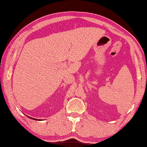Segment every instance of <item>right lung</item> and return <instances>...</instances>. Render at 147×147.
<instances>
[{
  "label": "right lung",
  "mask_w": 147,
  "mask_h": 147,
  "mask_svg": "<svg viewBox=\"0 0 147 147\" xmlns=\"http://www.w3.org/2000/svg\"><path fill=\"white\" fill-rule=\"evenodd\" d=\"M29 118H30V119H34V120H36V121H40V119H33V118H31V117H28Z\"/></svg>",
  "instance_id": "right-lung-1"
}]
</instances>
